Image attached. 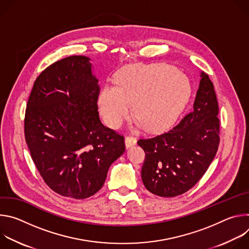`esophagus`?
I'll return each instance as SVG.
<instances>
[{
  "label": "esophagus",
  "instance_id": "obj_1",
  "mask_svg": "<svg viewBox=\"0 0 249 249\" xmlns=\"http://www.w3.org/2000/svg\"><path fill=\"white\" fill-rule=\"evenodd\" d=\"M136 143H137L136 138L131 137V136H127L125 138V146H126V148H131V147L135 146Z\"/></svg>",
  "mask_w": 249,
  "mask_h": 249
}]
</instances>
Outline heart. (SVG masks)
Listing matches in <instances>:
<instances>
[{"mask_svg": "<svg viewBox=\"0 0 249 249\" xmlns=\"http://www.w3.org/2000/svg\"><path fill=\"white\" fill-rule=\"evenodd\" d=\"M191 92L188 78L165 64L135 65L125 69L117 87L106 85L98 95L104 122L118 128L131 114L135 127L148 132L167 128L183 109Z\"/></svg>", "mask_w": 249, "mask_h": 249, "instance_id": "heart-1", "label": "heart"}]
</instances>
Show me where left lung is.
Listing matches in <instances>:
<instances>
[{
  "label": "left lung",
  "instance_id": "1",
  "mask_svg": "<svg viewBox=\"0 0 249 249\" xmlns=\"http://www.w3.org/2000/svg\"><path fill=\"white\" fill-rule=\"evenodd\" d=\"M218 114L214 86L202 72L193 110L169 131L138 141L146 154L142 180L151 193L174 197L201 179L220 144Z\"/></svg>",
  "mask_w": 249,
  "mask_h": 249
}]
</instances>
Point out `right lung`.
Here are the masks:
<instances>
[{
  "label": "right lung",
  "instance_id": "1",
  "mask_svg": "<svg viewBox=\"0 0 249 249\" xmlns=\"http://www.w3.org/2000/svg\"><path fill=\"white\" fill-rule=\"evenodd\" d=\"M86 56H70L35 80L25 109L24 137L45 183L74 199L95 194L125 152L124 137L98 116V80Z\"/></svg>",
  "mask_w": 249,
  "mask_h": 249
}]
</instances>
